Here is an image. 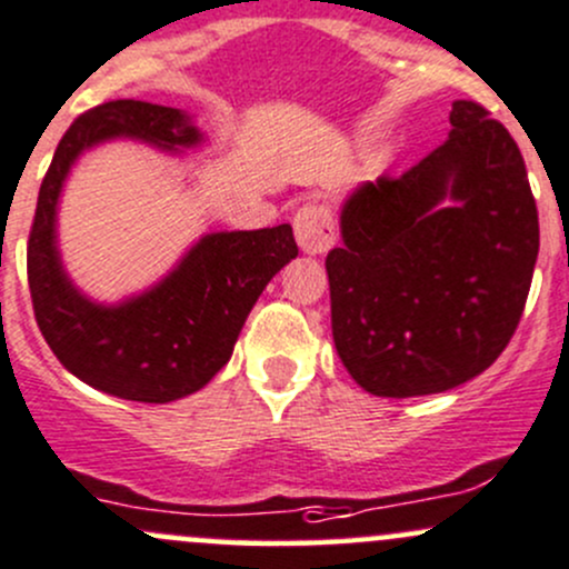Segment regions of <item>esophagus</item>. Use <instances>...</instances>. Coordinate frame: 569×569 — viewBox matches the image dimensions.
<instances>
[{"mask_svg":"<svg viewBox=\"0 0 569 569\" xmlns=\"http://www.w3.org/2000/svg\"><path fill=\"white\" fill-rule=\"evenodd\" d=\"M295 237L300 242L302 253L321 256L332 248L338 239V229H335L332 209L325 201H308L297 209L295 214Z\"/></svg>","mask_w":569,"mask_h":569,"instance_id":"1","label":"esophagus"}]
</instances>
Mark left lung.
<instances>
[{"label":"left lung","mask_w":569,"mask_h":569,"mask_svg":"<svg viewBox=\"0 0 569 569\" xmlns=\"http://www.w3.org/2000/svg\"><path fill=\"white\" fill-rule=\"evenodd\" d=\"M450 124L420 163L346 199L327 256L335 349L379 398L480 376L529 297L540 223L521 149L475 100H456Z\"/></svg>","instance_id":"left-lung-1"}]
</instances>
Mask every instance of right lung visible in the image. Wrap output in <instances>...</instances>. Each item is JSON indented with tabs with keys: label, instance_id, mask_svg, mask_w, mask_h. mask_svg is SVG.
Instances as JSON below:
<instances>
[{
	"label": "right lung",
	"instance_id": "obj_1",
	"mask_svg": "<svg viewBox=\"0 0 569 569\" xmlns=\"http://www.w3.org/2000/svg\"><path fill=\"white\" fill-rule=\"evenodd\" d=\"M122 136L174 152L204 141L188 113L169 106L109 100L83 111L40 184L27 244L29 291L46 343L83 385L139 403H171L201 390L229 362L250 308L295 259L297 242L289 223L218 231L201 237L143 295L119 305L92 302L59 259V193L87 149Z\"/></svg>",
	"mask_w": 569,
	"mask_h": 569
}]
</instances>
